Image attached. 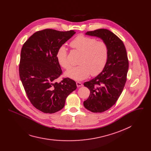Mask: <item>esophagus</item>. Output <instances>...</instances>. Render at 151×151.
<instances>
[{
    "label": "esophagus",
    "mask_w": 151,
    "mask_h": 151,
    "mask_svg": "<svg viewBox=\"0 0 151 151\" xmlns=\"http://www.w3.org/2000/svg\"><path fill=\"white\" fill-rule=\"evenodd\" d=\"M76 85L78 87H80L82 86V83L81 82H76Z\"/></svg>",
    "instance_id": "1"
}]
</instances>
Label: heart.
Here are the masks:
<instances>
[{
	"instance_id": "1",
	"label": "heart",
	"mask_w": 151,
	"mask_h": 151,
	"mask_svg": "<svg viewBox=\"0 0 151 151\" xmlns=\"http://www.w3.org/2000/svg\"><path fill=\"white\" fill-rule=\"evenodd\" d=\"M70 45L81 53V55L78 62L79 65L68 70L66 72L67 76L81 81L87 78L90 74L96 76L103 70L109 54L108 47L104 42L80 35L71 41ZM57 59L63 68L69 69L70 68L68 50L64 46L58 50Z\"/></svg>"
}]
</instances>
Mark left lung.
Here are the masks:
<instances>
[{
  "label": "left lung",
  "mask_w": 151,
  "mask_h": 151,
  "mask_svg": "<svg viewBox=\"0 0 151 151\" xmlns=\"http://www.w3.org/2000/svg\"><path fill=\"white\" fill-rule=\"evenodd\" d=\"M86 35L100 37L109 50L103 71L83 83L90 91L83 106L92 112L101 113L110 109L121 94L127 81L128 59L123 42L110 30L100 29L88 31Z\"/></svg>",
  "instance_id": "obj_1"
}]
</instances>
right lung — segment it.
Instances as JSON below:
<instances>
[{
  "instance_id": "add662e5",
  "label": "right lung",
  "mask_w": 151,
  "mask_h": 151,
  "mask_svg": "<svg viewBox=\"0 0 151 151\" xmlns=\"http://www.w3.org/2000/svg\"><path fill=\"white\" fill-rule=\"evenodd\" d=\"M75 32L47 29L37 31L24 44L21 51L19 74L32 105L46 114L63 108L68 96L77 88L69 78L57 79L62 74L57 52Z\"/></svg>"
}]
</instances>
